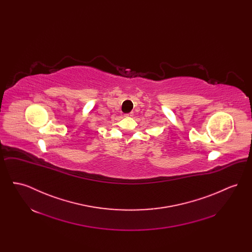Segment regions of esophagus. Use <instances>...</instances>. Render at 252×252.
I'll return each mask as SVG.
<instances>
[{"mask_svg":"<svg viewBox=\"0 0 252 252\" xmlns=\"http://www.w3.org/2000/svg\"><path fill=\"white\" fill-rule=\"evenodd\" d=\"M126 116H132L131 113H128V114H126Z\"/></svg>","mask_w":252,"mask_h":252,"instance_id":"esophagus-1","label":"esophagus"}]
</instances>
